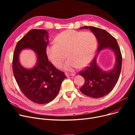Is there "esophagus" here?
I'll list each match as a JSON object with an SVG mask.
<instances>
[{"mask_svg":"<svg viewBox=\"0 0 135 135\" xmlns=\"http://www.w3.org/2000/svg\"><path fill=\"white\" fill-rule=\"evenodd\" d=\"M66 75L67 76H74L75 74H73V73H72V74H68V73H66Z\"/></svg>","mask_w":135,"mask_h":135,"instance_id":"obj_1","label":"esophagus"}]
</instances>
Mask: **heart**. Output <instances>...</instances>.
Instances as JSON below:
<instances>
[{
  "instance_id": "1",
  "label": "heart",
  "mask_w": 135,
  "mask_h": 135,
  "mask_svg": "<svg viewBox=\"0 0 135 135\" xmlns=\"http://www.w3.org/2000/svg\"><path fill=\"white\" fill-rule=\"evenodd\" d=\"M55 43L47 47V56L56 67L60 68L68 55L69 59L63 66L67 71L86 66L97 46V38L92 32L73 30L61 32L55 38Z\"/></svg>"
}]
</instances>
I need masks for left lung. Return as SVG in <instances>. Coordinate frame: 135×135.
<instances>
[{
    "mask_svg": "<svg viewBox=\"0 0 135 135\" xmlns=\"http://www.w3.org/2000/svg\"><path fill=\"white\" fill-rule=\"evenodd\" d=\"M82 28H89L95 35L98 48L97 54L89 66L79 73L85 79L80 91L85 95L98 99L108 95L117 83L122 69V54L117 40L106 30L93 26H83L80 29ZM105 49L113 51L115 56L116 64L109 71H104L97 63L98 55Z\"/></svg>",
    "mask_w": 135,
    "mask_h": 135,
    "instance_id": "1",
    "label": "left lung"
}]
</instances>
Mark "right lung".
<instances>
[{
  "mask_svg": "<svg viewBox=\"0 0 135 135\" xmlns=\"http://www.w3.org/2000/svg\"><path fill=\"white\" fill-rule=\"evenodd\" d=\"M48 40L46 30L29 31L16 44L12 62L13 74L20 89L30 100L39 104L54 100L66 77L48 59L46 48ZM27 49L33 50L37 56L35 66L30 69L22 66L19 60L20 53Z\"/></svg>",
  "mask_w": 135,
  "mask_h": 135,
  "instance_id": "add662e5",
  "label": "right lung"
}]
</instances>
